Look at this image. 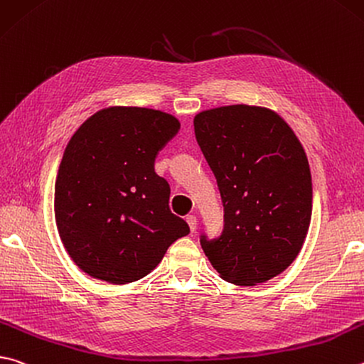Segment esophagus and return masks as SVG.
I'll list each match as a JSON object with an SVG mask.
<instances>
[{
	"label": "esophagus",
	"mask_w": 364,
	"mask_h": 364,
	"mask_svg": "<svg viewBox=\"0 0 364 364\" xmlns=\"http://www.w3.org/2000/svg\"><path fill=\"white\" fill-rule=\"evenodd\" d=\"M186 221H188V224H189L191 232H194L196 228H197V216H196V215H188V216H186Z\"/></svg>",
	"instance_id": "esophagus-1"
}]
</instances>
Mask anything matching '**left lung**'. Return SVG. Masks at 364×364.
Here are the masks:
<instances>
[{
    "label": "left lung",
    "instance_id": "1",
    "mask_svg": "<svg viewBox=\"0 0 364 364\" xmlns=\"http://www.w3.org/2000/svg\"><path fill=\"white\" fill-rule=\"evenodd\" d=\"M196 140L224 207L220 239L200 243L229 283L253 287L282 274L306 240L312 176L293 129L275 111L229 105L194 117Z\"/></svg>",
    "mask_w": 364,
    "mask_h": 364
}]
</instances>
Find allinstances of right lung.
I'll return each mask as SVG.
<instances>
[{"instance_id": "right-lung-1", "label": "right lung", "mask_w": 364, "mask_h": 364, "mask_svg": "<svg viewBox=\"0 0 364 364\" xmlns=\"http://www.w3.org/2000/svg\"><path fill=\"white\" fill-rule=\"evenodd\" d=\"M180 130L159 109L109 107L71 136L55 180L57 230L76 266L94 279L125 285L143 279L188 223L168 208L170 186L154 161Z\"/></svg>"}]
</instances>
